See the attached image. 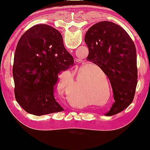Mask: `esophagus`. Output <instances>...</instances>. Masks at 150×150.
Listing matches in <instances>:
<instances>
[{
    "label": "esophagus",
    "mask_w": 150,
    "mask_h": 150,
    "mask_svg": "<svg viewBox=\"0 0 150 150\" xmlns=\"http://www.w3.org/2000/svg\"><path fill=\"white\" fill-rule=\"evenodd\" d=\"M76 62H77V64H78V63H80V61H79L78 59L76 60Z\"/></svg>",
    "instance_id": "1"
}]
</instances>
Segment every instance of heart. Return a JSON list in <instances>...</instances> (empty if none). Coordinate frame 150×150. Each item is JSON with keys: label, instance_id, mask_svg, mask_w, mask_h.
<instances>
[{"label": "heart", "instance_id": "heart-1", "mask_svg": "<svg viewBox=\"0 0 150 150\" xmlns=\"http://www.w3.org/2000/svg\"><path fill=\"white\" fill-rule=\"evenodd\" d=\"M58 89L60 91H61L63 89V84H62L61 78L58 83ZM86 94H87V90L82 86L81 81L79 80L77 85H75L74 88L71 89L68 92V100L75 107H84L88 102V99Z\"/></svg>", "mask_w": 150, "mask_h": 150}]
</instances>
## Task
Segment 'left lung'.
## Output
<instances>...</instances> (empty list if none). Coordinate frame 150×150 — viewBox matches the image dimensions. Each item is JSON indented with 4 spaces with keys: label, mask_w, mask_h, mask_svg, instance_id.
Instances as JSON below:
<instances>
[{
    "label": "left lung",
    "mask_w": 150,
    "mask_h": 150,
    "mask_svg": "<svg viewBox=\"0 0 150 150\" xmlns=\"http://www.w3.org/2000/svg\"><path fill=\"white\" fill-rule=\"evenodd\" d=\"M87 59L97 65L109 79L113 103L106 116L121 112L132 103L137 83V54L131 38L119 25L99 22L86 32Z\"/></svg>",
    "instance_id": "8db88e82"
}]
</instances>
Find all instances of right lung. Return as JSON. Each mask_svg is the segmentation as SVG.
<instances>
[{
	"instance_id": "1",
	"label": "right lung",
	"mask_w": 150,
	"mask_h": 150,
	"mask_svg": "<svg viewBox=\"0 0 150 150\" xmlns=\"http://www.w3.org/2000/svg\"><path fill=\"white\" fill-rule=\"evenodd\" d=\"M74 65L61 34L48 25H37L20 39L14 56L15 97L21 107L35 116L60 112L63 108L53 91L58 75Z\"/></svg>"
}]
</instances>
